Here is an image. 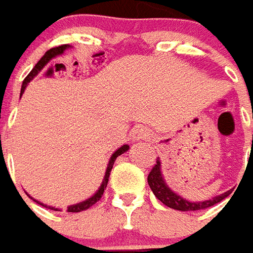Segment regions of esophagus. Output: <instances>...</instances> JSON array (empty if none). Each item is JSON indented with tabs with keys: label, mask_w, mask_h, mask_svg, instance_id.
I'll return each mask as SVG.
<instances>
[{
	"label": "esophagus",
	"mask_w": 253,
	"mask_h": 253,
	"mask_svg": "<svg viewBox=\"0 0 253 253\" xmlns=\"http://www.w3.org/2000/svg\"><path fill=\"white\" fill-rule=\"evenodd\" d=\"M151 137L149 131L142 126L134 127V130L131 131V139L132 141H139V139H148Z\"/></svg>",
	"instance_id": "34e87169"
}]
</instances>
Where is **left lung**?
<instances>
[{
    "label": "left lung",
    "mask_w": 253,
    "mask_h": 253,
    "mask_svg": "<svg viewBox=\"0 0 253 253\" xmlns=\"http://www.w3.org/2000/svg\"><path fill=\"white\" fill-rule=\"evenodd\" d=\"M253 145V138H252ZM148 183L149 188L152 189L153 194L156 196L159 200L163 203L164 206L169 207L172 210H178V211H197V210H204L208 207L215 206L216 203L222 201L225 197H227L231 193V190H227L225 193L218 194L212 199H208L204 201H189L186 199H183L182 196L175 193L172 189L167 185V182L164 179L163 171H162V162L157 157L156 164L152 169V171L148 175Z\"/></svg>",
    "instance_id": "8db88e82"
}]
</instances>
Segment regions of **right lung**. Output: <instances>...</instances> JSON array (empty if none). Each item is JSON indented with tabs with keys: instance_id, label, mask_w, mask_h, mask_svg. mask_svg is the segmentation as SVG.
Listing matches in <instances>:
<instances>
[{
	"instance_id": "obj_1",
	"label": "right lung",
	"mask_w": 253,
	"mask_h": 253,
	"mask_svg": "<svg viewBox=\"0 0 253 253\" xmlns=\"http://www.w3.org/2000/svg\"><path fill=\"white\" fill-rule=\"evenodd\" d=\"M70 45H61V46H57V47H52L50 50H47L45 54H43V57L35 64V67L33 68V71L28 74L27 77H26V79L23 81V84H22V90H20V94H23L24 93V90H26V87H27V84L34 79L38 74H40L42 70H43V67L50 61V60L56 59L57 56H61L63 53L67 50V49H70ZM128 145H122L121 148H118L116 151L112 153V156H111V159H109L108 162V166H107V169H105V175H104V179H102L101 185H100V188L97 189V192L93 196H90L89 199H86V200L81 201V203H77V204H72V206H70L68 208H67V211L68 212H81V211H84V210H87V208H90V207L93 206V204H96L97 201L101 199L102 193H104V190H105V188H107V183H108V178H109V174H111V169H112V167H114V163L115 160H116V157L121 156V155H123L125 152L128 151ZM33 199V197H31ZM33 200L35 201V203H38V204H41V206L46 207V208H50V210H53V211H60L59 208H56V207H50V206H46V204H43V203H41V201L35 200V199H33Z\"/></svg>"
}]
</instances>
